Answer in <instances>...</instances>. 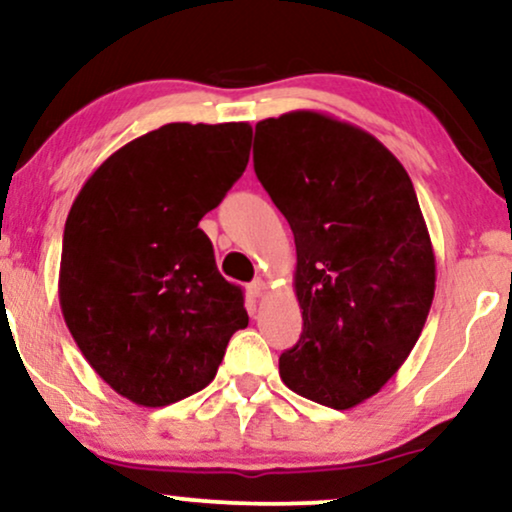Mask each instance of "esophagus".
Returning <instances> with one entry per match:
<instances>
[{
  "mask_svg": "<svg viewBox=\"0 0 512 512\" xmlns=\"http://www.w3.org/2000/svg\"><path fill=\"white\" fill-rule=\"evenodd\" d=\"M265 289H268V282L265 280H261V277H258V280H254L249 284V294L254 296V298H258V296H263L265 294Z\"/></svg>",
  "mask_w": 512,
  "mask_h": 512,
  "instance_id": "1",
  "label": "esophagus"
}]
</instances>
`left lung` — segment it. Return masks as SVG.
I'll return each instance as SVG.
<instances>
[{"label": "left lung", "mask_w": 512, "mask_h": 512, "mask_svg": "<svg viewBox=\"0 0 512 512\" xmlns=\"http://www.w3.org/2000/svg\"><path fill=\"white\" fill-rule=\"evenodd\" d=\"M254 169L296 242L303 331L284 386L331 409L376 395L407 360L435 296V254L411 178L381 141L324 112L256 124Z\"/></svg>", "instance_id": "left-lung-1"}]
</instances>
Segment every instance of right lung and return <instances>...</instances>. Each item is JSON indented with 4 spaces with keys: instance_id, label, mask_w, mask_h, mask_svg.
Wrapping results in <instances>:
<instances>
[{
    "instance_id": "add662e5",
    "label": "right lung",
    "mask_w": 512,
    "mask_h": 512,
    "mask_svg": "<svg viewBox=\"0 0 512 512\" xmlns=\"http://www.w3.org/2000/svg\"><path fill=\"white\" fill-rule=\"evenodd\" d=\"M251 134L247 122L164 124L112 152L72 202L65 324L96 374L141 407L207 388L249 324L199 221L247 169Z\"/></svg>"
}]
</instances>
